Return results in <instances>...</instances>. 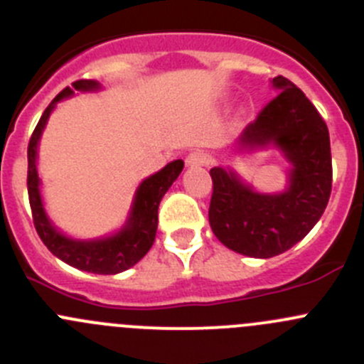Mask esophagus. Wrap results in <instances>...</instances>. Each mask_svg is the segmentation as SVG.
Segmentation results:
<instances>
[{"label":"esophagus","mask_w":364,"mask_h":364,"mask_svg":"<svg viewBox=\"0 0 364 364\" xmlns=\"http://www.w3.org/2000/svg\"><path fill=\"white\" fill-rule=\"evenodd\" d=\"M209 160H211V156L204 149H196V151L186 156V165L188 167H204V165L209 164Z\"/></svg>","instance_id":"34e87169"}]
</instances>
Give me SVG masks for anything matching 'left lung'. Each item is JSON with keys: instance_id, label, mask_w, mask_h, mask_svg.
Returning <instances> with one entry per match:
<instances>
[{"instance_id": "left-lung-1", "label": "left lung", "mask_w": 364, "mask_h": 364, "mask_svg": "<svg viewBox=\"0 0 364 364\" xmlns=\"http://www.w3.org/2000/svg\"><path fill=\"white\" fill-rule=\"evenodd\" d=\"M277 97L232 148L243 156L274 146L289 161L282 192H257L232 167H213L209 225L222 245L255 259L280 255L321 220L331 196L329 132L303 91L285 77L271 79Z\"/></svg>"}]
</instances>
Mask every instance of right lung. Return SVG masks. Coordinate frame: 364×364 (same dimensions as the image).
<instances>
[{
	"label": "right lung",
	"instance_id": "right-lung-1",
	"mask_svg": "<svg viewBox=\"0 0 364 364\" xmlns=\"http://www.w3.org/2000/svg\"><path fill=\"white\" fill-rule=\"evenodd\" d=\"M73 90L61 91L56 98L49 104L40 117L31 141L28 146V196L31 204L33 222L38 232L40 240L43 241L49 252L58 259L67 262L75 269L87 271L95 274H117L130 269L139 262L149 248L155 243L156 229H159V205L161 197L167 193L172 183L181 174L185 161L174 160L165 165L155 174L142 179L141 185L135 190L134 200H132L130 211L123 225L112 234L102 237H91V240H79V237L67 236L61 232L50 216L47 215L46 204H43L42 190H40L38 176V144L42 139L43 130L47 127L50 114L56 105L65 98L80 93H95L102 90V84L97 80H75L72 84Z\"/></svg>",
	"mask_w": 364,
	"mask_h": 364
}]
</instances>
